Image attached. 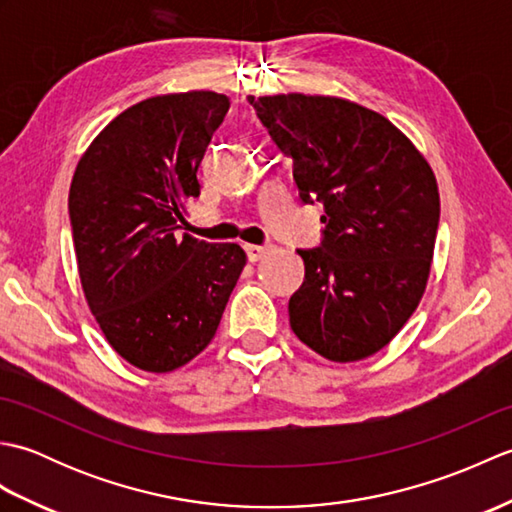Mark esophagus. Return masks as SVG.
Masks as SVG:
<instances>
[{"mask_svg": "<svg viewBox=\"0 0 512 512\" xmlns=\"http://www.w3.org/2000/svg\"><path fill=\"white\" fill-rule=\"evenodd\" d=\"M244 250H246V255H248V262H259V259H262L266 253H268V246H257V244H246L244 246Z\"/></svg>", "mask_w": 512, "mask_h": 512, "instance_id": "esophagus-1", "label": "esophagus"}]
</instances>
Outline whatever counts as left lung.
I'll use <instances>...</instances> for the list:
<instances>
[{
	"label": "left lung",
	"instance_id": "left-lung-1",
	"mask_svg": "<svg viewBox=\"0 0 512 512\" xmlns=\"http://www.w3.org/2000/svg\"><path fill=\"white\" fill-rule=\"evenodd\" d=\"M292 158L299 198L323 202V242L299 250L306 279L290 328L334 363L376 354L427 288L440 222L433 169L385 116L339 96H248Z\"/></svg>",
	"mask_w": 512,
	"mask_h": 512
}]
</instances>
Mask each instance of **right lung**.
I'll return each mask as SVG.
<instances>
[{
  "label": "right lung",
  "mask_w": 512,
  "mask_h": 512,
  "mask_svg": "<svg viewBox=\"0 0 512 512\" xmlns=\"http://www.w3.org/2000/svg\"><path fill=\"white\" fill-rule=\"evenodd\" d=\"M228 107L206 90L151 96L118 114L74 171L68 206L85 301L116 354L145 372H173L211 343L246 266L242 246L178 233Z\"/></svg>",
  "instance_id": "1"
}]
</instances>
